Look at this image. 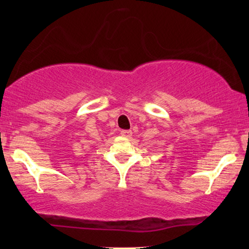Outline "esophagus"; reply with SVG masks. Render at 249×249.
Instances as JSON below:
<instances>
[{"mask_svg": "<svg viewBox=\"0 0 249 249\" xmlns=\"http://www.w3.org/2000/svg\"><path fill=\"white\" fill-rule=\"evenodd\" d=\"M121 135L124 136V137H130L132 135L131 130H121Z\"/></svg>", "mask_w": 249, "mask_h": 249, "instance_id": "esophagus-1", "label": "esophagus"}]
</instances>
